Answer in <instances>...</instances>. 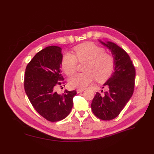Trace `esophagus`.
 <instances>
[{
    "mask_svg": "<svg viewBox=\"0 0 154 154\" xmlns=\"http://www.w3.org/2000/svg\"><path fill=\"white\" fill-rule=\"evenodd\" d=\"M83 91H84V89H77L76 92H77V93H80V92H83Z\"/></svg>",
    "mask_w": 154,
    "mask_h": 154,
    "instance_id": "obj_1",
    "label": "esophagus"
}]
</instances>
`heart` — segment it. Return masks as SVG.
Returning <instances> with one entry per match:
<instances>
[{
	"instance_id": "heart-1",
	"label": "heart",
	"mask_w": 154,
	"mask_h": 154,
	"mask_svg": "<svg viewBox=\"0 0 154 154\" xmlns=\"http://www.w3.org/2000/svg\"><path fill=\"white\" fill-rule=\"evenodd\" d=\"M75 56L71 53L65 54L62 60V69L67 76L75 72L77 60L80 62H87L85 72L74 74L70 78L69 85L74 88L84 89L94 81L103 82L112 73L114 60L112 56L105 50L91 42H86L74 48Z\"/></svg>"
}]
</instances>
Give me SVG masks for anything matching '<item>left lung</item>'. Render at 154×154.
I'll list each match as a JSON object with an SVG mask.
<instances>
[{
	"instance_id": "8db88e82",
	"label": "left lung",
	"mask_w": 154,
	"mask_h": 154,
	"mask_svg": "<svg viewBox=\"0 0 154 154\" xmlns=\"http://www.w3.org/2000/svg\"><path fill=\"white\" fill-rule=\"evenodd\" d=\"M99 42L111 51L114 67L111 76L103 84L107 91L103 94L96 92L92 101L91 109L96 117L106 121L117 117L131 98L136 70L129 55L124 49L112 42Z\"/></svg>"
}]
</instances>
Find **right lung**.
<instances>
[{
	"instance_id": "right-lung-1",
	"label": "right lung",
	"mask_w": 154,
	"mask_h": 154,
	"mask_svg": "<svg viewBox=\"0 0 154 154\" xmlns=\"http://www.w3.org/2000/svg\"><path fill=\"white\" fill-rule=\"evenodd\" d=\"M62 48L49 46L35 54L27 64L24 76V89L37 112L49 122L66 118L73 106L76 91H55L64 78L62 75Z\"/></svg>"
}]
</instances>
